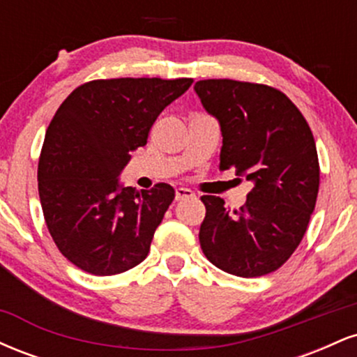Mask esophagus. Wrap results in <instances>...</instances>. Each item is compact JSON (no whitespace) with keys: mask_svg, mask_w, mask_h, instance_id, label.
Returning a JSON list of instances; mask_svg holds the SVG:
<instances>
[{"mask_svg":"<svg viewBox=\"0 0 357 357\" xmlns=\"http://www.w3.org/2000/svg\"><path fill=\"white\" fill-rule=\"evenodd\" d=\"M195 196V192L191 190H188V188H178L176 190V202H183V199H190Z\"/></svg>","mask_w":357,"mask_h":357,"instance_id":"esophagus-1","label":"esophagus"}]
</instances>
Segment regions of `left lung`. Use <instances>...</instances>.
<instances>
[{
    "label": "left lung",
    "mask_w": 357,
    "mask_h": 357,
    "mask_svg": "<svg viewBox=\"0 0 357 357\" xmlns=\"http://www.w3.org/2000/svg\"><path fill=\"white\" fill-rule=\"evenodd\" d=\"M223 136L220 169L253 183L240 210L220 196H202L206 206L199 243L215 267L252 278L275 272L296 252L319 192V158L309 124L280 90L230 79L195 85Z\"/></svg>",
    "instance_id": "1"
}]
</instances>
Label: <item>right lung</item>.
Here are the masks:
<instances>
[{"mask_svg": "<svg viewBox=\"0 0 357 357\" xmlns=\"http://www.w3.org/2000/svg\"><path fill=\"white\" fill-rule=\"evenodd\" d=\"M192 79H109L77 87L53 116L38 161L40 203L61 255L92 275H116L147 257L174 199L158 183H119L130 151L146 146L159 114Z\"/></svg>", "mask_w": 357, "mask_h": 357, "instance_id": "right-lung-1", "label": "right lung"}]
</instances>
